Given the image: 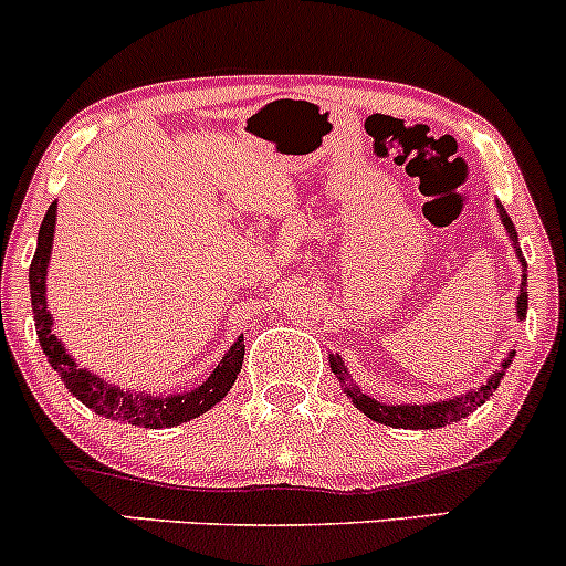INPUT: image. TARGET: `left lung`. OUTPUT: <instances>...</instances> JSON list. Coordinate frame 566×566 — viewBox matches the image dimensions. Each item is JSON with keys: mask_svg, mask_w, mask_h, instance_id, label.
I'll return each instance as SVG.
<instances>
[{"mask_svg": "<svg viewBox=\"0 0 566 566\" xmlns=\"http://www.w3.org/2000/svg\"><path fill=\"white\" fill-rule=\"evenodd\" d=\"M496 207H499L501 223H504L506 234H510L512 248H515L517 261H521V270H523L521 291H517V302H515L517 318L523 322V318H526V311H528L526 259H523L521 244H517L515 223H512V218L504 212V207H501V203H496ZM512 357H515V352L506 354V357L501 359L499 368L491 373V378H488L485 384H480V387L469 389V392H463V395H452V398H447V400H433V403H381V400L370 398V395H365L363 389L352 381V373H348L346 363L340 359V354H329V368L337 378H340L348 400H352V403L357 406L365 417H370L373 422H381V424H389V428H403V430H430V428H444V424L460 422V419L469 417L476 406L485 403V400L496 392L501 378H504L506 368H510Z\"/></svg>", "mask_w": 566, "mask_h": 566, "instance_id": "8db88e82", "label": "left lung"}]
</instances>
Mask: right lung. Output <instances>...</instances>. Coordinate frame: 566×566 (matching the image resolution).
<instances>
[{
    "label": "right lung",
    "instance_id": "add662e5",
    "mask_svg": "<svg viewBox=\"0 0 566 566\" xmlns=\"http://www.w3.org/2000/svg\"><path fill=\"white\" fill-rule=\"evenodd\" d=\"M54 229H56V201L51 203L45 212L43 226L38 234V250L29 264V294H32V313H34V329H38V340L43 346V354L49 357L51 368L56 376L65 381L67 392L75 400L92 409L106 419L116 422L138 424V428H174V424L190 422V419L201 417L212 409L214 403L229 395L234 387L237 376L242 370L244 359V340L237 337L234 346L226 352L218 368L209 373L201 384L188 392L174 395H149V392H133V389H122L119 384L103 381L92 370L81 368L67 352L65 343L54 335V316L45 302V277H49V261L51 248H54Z\"/></svg>",
    "mask_w": 566,
    "mask_h": 566
}]
</instances>
